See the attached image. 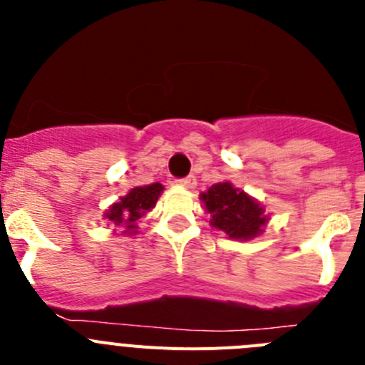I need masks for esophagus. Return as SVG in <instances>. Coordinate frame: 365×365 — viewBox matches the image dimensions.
Segmentation results:
<instances>
[{"label": "esophagus", "instance_id": "34e87169", "mask_svg": "<svg viewBox=\"0 0 365 365\" xmlns=\"http://www.w3.org/2000/svg\"><path fill=\"white\" fill-rule=\"evenodd\" d=\"M179 185L185 186V188H188V190H193L195 188V185H197V180H195V177L193 175H190V177H185V179H180Z\"/></svg>", "mask_w": 365, "mask_h": 365}]
</instances>
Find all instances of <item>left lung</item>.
Listing matches in <instances>:
<instances>
[{"label":"left lung","instance_id":"left-lung-1","mask_svg":"<svg viewBox=\"0 0 365 365\" xmlns=\"http://www.w3.org/2000/svg\"><path fill=\"white\" fill-rule=\"evenodd\" d=\"M205 210L210 214V225L228 240L250 241L263 234L269 222L265 206L257 199L248 195L245 190L235 188L230 180L215 182L201 192Z\"/></svg>","mask_w":365,"mask_h":365}]
</instances>
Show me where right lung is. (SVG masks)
<instances>
[{
    "instance_id": "1",
    "label": "right lung",
    "mask_w": 365,
    "mask_h": 365,
    "mask_svg": "<svg viewBox=\"0 0 365 365\" xmlns=\"http://www.w3.org/2000/svg\"><path fill=\"white\" fill-rule=\"evenodd\" d=\"M164 192V186L160 182L146 186H135L124 197L117 199L102 217L115 227V230H122V235H133L138 232V221L155 208L159 201L160 193Z\"/></svg>"
}]
</instances>
